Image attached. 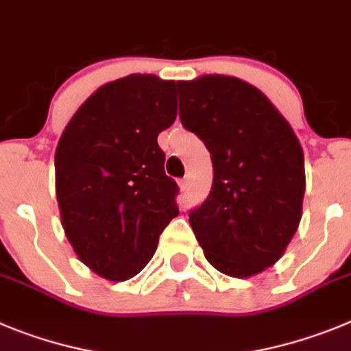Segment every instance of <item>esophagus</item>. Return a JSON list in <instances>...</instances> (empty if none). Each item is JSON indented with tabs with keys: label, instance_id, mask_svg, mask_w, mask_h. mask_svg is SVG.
Segmentation results:
<instances>
[{
	"label": "esophagus",
	"instance_id": "esophagus-1",
	"mask_svg": "<svg viewBox=\"0 0 351 351\" xmlns=\"http://www.w3.org/2000/svg\"><path fill=\"white\" fill-rule=\"evenodd\" d=\"M188 184H189V179H188V178H182L181 181H179V186H181L182 191H184V189L188 188Z\"/></svg>",
	"mask_w": 351,
	"mask_h": 351
}]
</instances>
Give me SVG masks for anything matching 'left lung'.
Masks as SVG:
<instances>
[{
	"mask_svg": "<svg viewBox=\"0 0 351 351\" xmlns=\"http://www.w3.org/2000/svg\"><path fill=\"white\" fill-rule=\"evenodd\" d=\"M179 118L210 153L207 200L189 212L207 261L247 278L275 265L300 226L304 154L261 90L233 76L178 82Z\"/></svg>",
	"mask_w": 351,
	"mask_h": 351,
	"instance_id": "obj_1",
	"label": "left lung"
}]
</instances>
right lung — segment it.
<instances>
[{"mask_svg":"<svg viewBox=\"0 0 351 351\" xmlns=\"http://www.w3.org/2000/svg\"><path fill=\"white\" fill-rule=\"evenodd\" d=\"M176 82L130 75L90 95L56 151L60 221L76 256L108 280L136 276L179 214L158 134L178 117Z\"/></svg>","mask_w":351,"mask_h":351,"instance_id":"obj_1","label":"right lung"}]
</instances>
